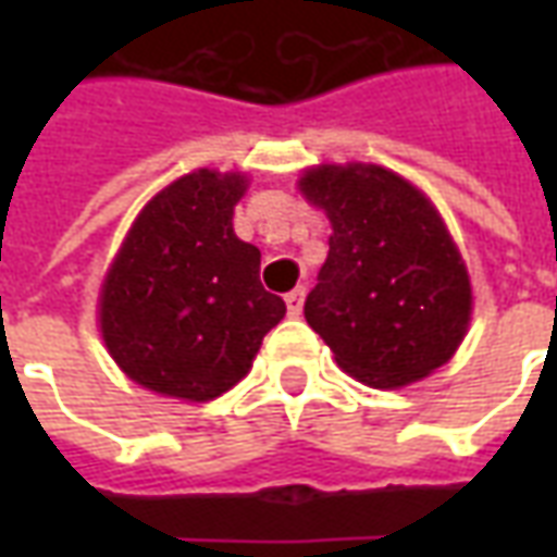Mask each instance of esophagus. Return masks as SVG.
Instances as JSON below:
<instances>
[{
    "instance_id": "obj_1",
    "label": "esophagus",
    "mask_w": 557,
    "mask_h": 557,
    "mask_svg": "<svg viewBox=\"0 0 557 557\" xmlns=\"http://www.w3.org/2000/svg\"><path fill=\"white\" fill-rule=\"evenodd\" d=\"M304 295H307V289H304V286H298V289H292L289 295H286V310H289V315H301Z\"/></svg>"
}]
</instances>
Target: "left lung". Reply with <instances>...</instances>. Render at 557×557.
Listing matches in <instances>:
<instances>
[{
  "label": "left lung",
  "instance_id": "8db88e82",
  "mask_svg": "<svg viewBox=\"0 0 557 557\" xmlns=\"http://www.w3.org/2000/svg\"><path fill=\"white\" fill-rule=\"evenodd\" d=\"M301 190L334 226L304 319L339 367L363 385L399 387L450 361L471 286L430 199L373 163L310 170Z\"/></svg>",
  "mask_w": 557,
  "mask_h": 557
}]
</instances>
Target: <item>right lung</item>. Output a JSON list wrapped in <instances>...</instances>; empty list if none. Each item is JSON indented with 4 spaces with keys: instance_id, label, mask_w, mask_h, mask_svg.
I'll list each match as a JSON object with an SVG mask.
<instances>
[{
    "instance_id": "add662e5",
    "label": "right lung",
    "mask_w": 557,
    "mask_h": 557,
    "mask_svg": "<svg viewBox=\"0 0 557 557\" xmlns=\"http://www.w3.org/2000/svg\"><path fill=\"white\" fill-rule=\"evenodd\" d=\"M244 187L235 172L182 175L143 208L103 280V343L148 391L226 394L286 315L259 280V250L232 232Z\"/></svg>"
}]
</instances>
